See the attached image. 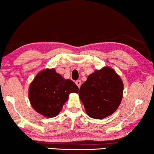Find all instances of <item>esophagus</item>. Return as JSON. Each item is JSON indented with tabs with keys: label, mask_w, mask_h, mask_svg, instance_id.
<instances>
[{
	"label": "esophagus",
	"mask_w": 154,
	"mask_h": 154,
	"mask_svg": "<svg viewBox=\"0 0 154 154\" xmlns=\"http://www.w3.org/2000/svg\"><path fill=\"white\" fill-rule=\"evenodd\" d=\"M75 84H76L78 87H79V88H80V85H81V81H80V80H76V81H75Z\"/></svg>",
	"instance_id": "obj_1"
}]
</instances>
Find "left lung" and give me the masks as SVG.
Listing matches in <instances>:
<instances>
[{
    "instance_id": "1",
    "label": "left lung",
    "mask_w": 154,
    "mask_h": 154,
    "mask_svg": "<svg viewBox=\"0 0 154 154\" xmlns=\"http://www.w3.org/2000/svg\"><path fill=\"white\" fill-rule=\"evenodd\" d=\"M123 89V82L116 72L105 67L87 77L80 87L79 95L89 117L103 119L119 107Z\"/></svg>"
}]
</instances>
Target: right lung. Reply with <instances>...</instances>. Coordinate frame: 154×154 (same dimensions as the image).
I'll return each mask as SVG.
<instances>
[{"instance_id":"1","label":"right lung","mask_w":154,"mask_h":154,"mask_svg":"<svg viewBox=\"0 0 154 154\" xmlns=\"http://www.w3.org/2000/svg\"><path fill=\"white\" fill-rule=\"evenodd\" d=\"M79 91L72 80L65 79L54 69H46L33 80L28 95L34 110L45 117L53 118L62 110L69 94Z\"/></svg>"}]
</instances>
